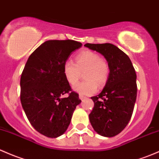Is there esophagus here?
<instances>
[{
  "label": "esophagus",
  "mask_w": 159,
  "mask_h": 159,
  "mask_svg": "<svg viewBox=\"0 0 159 159\" xmlns=\"http://www.w3.org/2000/svg\"><path fill=\"white\" fill-rule=\"evenodd\" d=\"M79 98L81 100H83V99H84L85 97L84 96V95H82V94H79Z\"/></svg>",
  "instance_id": "obj_1"
}]
</instances>
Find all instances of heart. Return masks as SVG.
I'll return each mask as SVG.
<instances>
[{"label":"heart","mask_w":159,"mask_h":159,"mask_svg":"<svg viewBox=\"0 0 159 159\" xmlns=\"http://www.w3.org/2000/svg\"><path fill=\"white\" fill-rule=\"evenodd\" d=\"M76 62L67 59L63 65V73L66 81L70 84H76L84 72L86 80L73 87L76 92L84 95L93 94L97 91L98 85L103 86L106 84L110 74V67L107 61L101 58L96 52L84 50L78 53L75 57Z\"/></svg>","instance_id":"b5f03b06"}]
</instances>
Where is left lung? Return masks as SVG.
Masks as SVG:
<instances>
[{
	"mask_svg": "<svg viewBox=\"0 0 159 159\" xmlns=\"http://www.w3.org/2000/svg\"><path fill=\"white\" fill-rule=\"evenodd\" d=\"M84 46L104 56L110 67L106 85L98 96L89 120L93 129L101 136L113 137L123 131L131 119L137 95L136 74L126 53L110 43Z\"/></svg>",
	"mask_w": 159,
	"mask_h": 159,
	"instance_id": "obj_1",
	"label": "left lung"
}]
</instances>
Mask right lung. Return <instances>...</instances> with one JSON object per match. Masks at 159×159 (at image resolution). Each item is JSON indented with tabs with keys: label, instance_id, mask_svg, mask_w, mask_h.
I'll list each match as a JSON object with an SVG mask.
<instances>
[{
	"label": "right lung",
	"instance_id": "1",
	"mask_svg": "<svg viewBox=\"0 0 159 159\" xmlns=\"http://www.w3.org/2000/svg\"><path fill=\"white\" fill-rule=\"evenodd\" d=\"M82 46L75 40H48L30 56L20 78V101L33 128L49 138L62 135L81 103L63 73L69 55ZM68 93L67 98L62 96Z\"/></svg>",
	"mask_w": 159,
	"mask_h": 159
}]
</instances>
